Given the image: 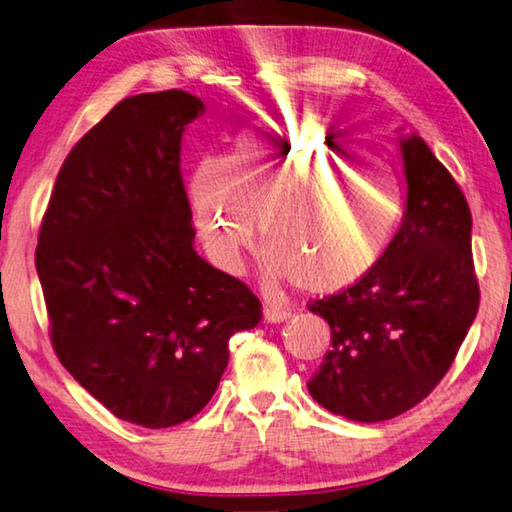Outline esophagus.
<instances>
[{
	"instance_id": "esophagus-1",
	"label": "esophagus",
	"mask_w": 512,
	"mask_h": 512,
	"mask_svg": "<svg viewBox=\"0 0 512 512\" xmlns=\"http://www.w3.org/2000/svg\"><path fill=\"white\" fill-rule=\"evenodd\" d=\"M289 312L281 305H265L263 307V318L267 323H283Z\"/></svg>"
}]
</instances>
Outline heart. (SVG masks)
<instances>
[{
    "instance_id": "b5f03b06",
    "label": "heart",
    "mask_w": 512,
    "mask_h": 512,
    "mask_svg": "<svg viewBox=\"0 0 512 512\" xmlns=\"http://www.w3.org/2000/svg\"><path fill=\"white\" fill-rule=\"evenodd\" d=\"M189 196L220 269L240 272L260 220L265 281L292 278L305 294L359 283L388 249L406 207L397 171L316 124L249 129L223 162H200Z\"/></svg>"
}]
</instances>
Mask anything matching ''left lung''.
<instances>
[{
  "label": "left lung",
  "mask_w": 512,
  "mask_h": 512,
  "mask_svg": "<svg viewBox=\"0 0 512 512\" xmlns=\"http://www.w3.org/2000/svg\"><path fill=\"white\" fill-rule=\"evenodd\" d=\"M401 153L408 205L397 236L359 283L310 303L332 327V350L307 390L361 423L426 399L479 310L466 196L419 136L403 138Z\"/></svg>",
  "instance_id": "1"
}]
</instances>
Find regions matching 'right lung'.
<instances>
[{
    "instance_id": "obj_1",
    "label": "right lung",
    "mask_w": 512,
    "mask_h": 512,
    "mask_svg": "<svg viewBox=\"0 0 512 512\" xmlns=\"http://www.w3.org/2000/svg\"><path fill=\"white\" fill-rule=\"evenodd\" d=\"M202 111L180 89L115 104L66 156L35 249L57 359L115 417L153 430L207 406L229 339L263 316L194 249L180 144Z\"/></svg>"
}]
</instances>
